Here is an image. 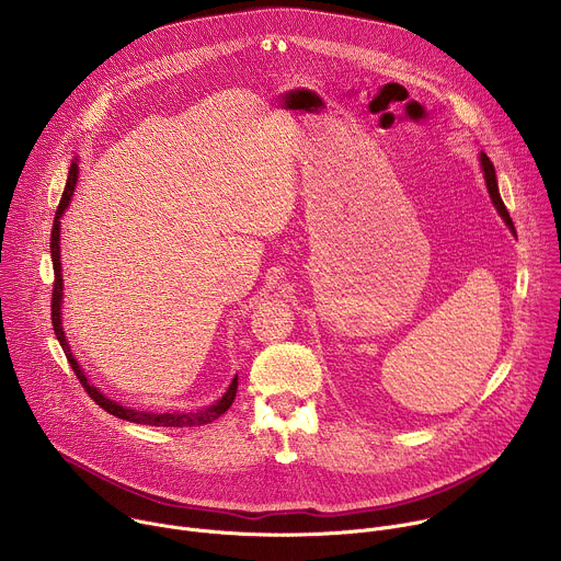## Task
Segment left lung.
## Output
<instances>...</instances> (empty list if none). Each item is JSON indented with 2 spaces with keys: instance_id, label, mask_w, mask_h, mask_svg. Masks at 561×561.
<instances>
[{
  "instance_id": "left-lung-1",
  "label": "left lung",
  "mask_w": 561,
  "mask_h": 561,
  "mask_svg": "<svg viewBox=\"0 0 561 561\" xmlns=\"http://www.w3.org/2000/svg\"><path fill=\"white\" fill-rule=\"evenodd\" d=\"M479 162H482V171H484V180H486V188H489V193H491V199H493V204H495V208H497V213H500V217L506 221V226L511 228V232L515 234V226H513V219H511V215H508V210H506V206H504V202H502V197H500V188H497V175H495V167H493V162L489 159V154L486 152H482L479 154ZM517 237V234H515Z\"/></svg>"
}]
</instances>
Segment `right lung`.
Here are the masks:
<instances>
[{
    "instance_id": "obj_1",
    "label": "right lung",
    "mask_w": 561,
    "mask_h": 561,
    "mask_svg": "<svg viewBox=\"0 0 561 561\" xmlns=\"http://www.w3.org/2000/svg\"><path fill=\"white\" fill-rule=\"evenodd\" d=\"M77 175H79V167L77 162L70 164L68 169V182H66V188H64V195H61V202L57 206V213H55V224H53V232H50V257H53V268H55V284H53V304H50V310H53V331L61 344V351L70 364V368L75 370L77 379L82 381L84 390L91 394V399L95 404H100L106 413L119 417V420H126V422H133V424H146V426H167V428H191V426H204V424H210L215 422L217 417H221L230 404L232 399L237 394V375L232 377L230 386L226 388V392L217 399L215 404L206 407V409H199V411H171V413H150V411H135V409H128V407H122L117 404L115 399H108L104 392H100V388H95L82 366L77 364L75 355L70 353V346H68V340L64 335V329H61V297H64V279H61V253H59V234H61V215L64 210L68 208L70 204V197L75 193V184H77Z\"/></svg>"
}]
</instances>
